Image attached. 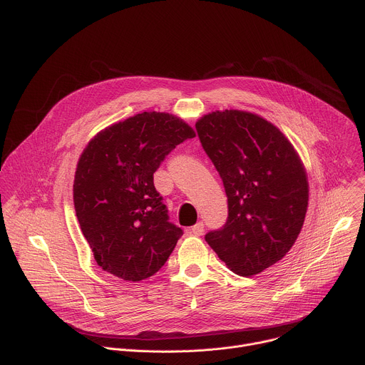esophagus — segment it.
I'll use <instances>...</instances> for the list:
<instances>
[{
  "label": "esophagus",
  "mask_w": 365,
  "mask_h": 365,
  "mask_svg": "<svg viewBox=\"0 0 365 365\" xmlns=\"http://www.w3.org/2000/svg\"><path fill=\"white\" fill-rule=\"evenodd\" d=\"M203 231H205L203 222H197V224H195V225L190 228V232H192L193 235H202Z\"/></svg>",
  "instance_id": "34e87169"
}]
</instances>
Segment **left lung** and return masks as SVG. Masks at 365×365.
<instances>
[{
  "instance_id": "8db88e82",
  "label": "left lung",
  "mask_w": 365,
  "mask_h": 365,
  "mask_svg": "<svg viewBox=\"0 0 365 365\" xmlns=\"http://www.w3.org/2000/svg\"><path fill=\"white\" fill-rule=\"evenodd\" d=\"M196 131L228 197L225 225L205 240L234 273H262L300 234L309 202L304 166L286 135L252 113H210Z\"/></svg>"
}]
</instances>
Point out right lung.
I'll use <instances>...</instances> for the list:
<instances>
[{
  "label": "right lung",
  "instance_id": "add662e5",
  "mask_svg": "<svg viewBox=\"0 0 365 365\" xmlns=\"http://www.w3.org/2000/svg\"><path fill=\"white\" fill-rule=\"evenodd\" d=\"M195 131L168 113H141L99 131L73 182L76 217L96 264L128 282L158 273L182 237L169 222L153 173Z\"/></svg>",
  "mask_w": 365,
  "mask_h": 365
}]
</instances>
